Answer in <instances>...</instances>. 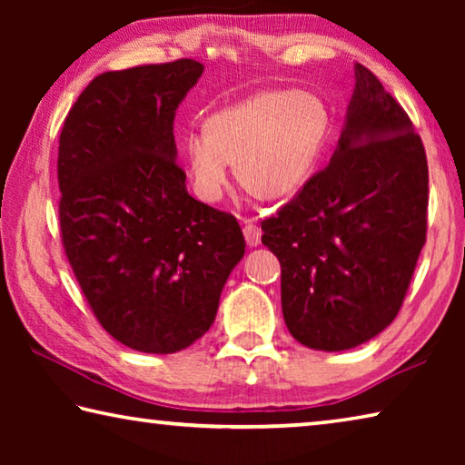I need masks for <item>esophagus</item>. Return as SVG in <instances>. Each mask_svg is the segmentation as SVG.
<instances>
[{
	"label": "esophagus",
	"mask_w": 465,
	"mask_h": 465,
	"mask_svg": "<svg viewBox=\"0 0 465 465\" xmlns=\"http://www.w3.org/2000/svg\"><path fill=\"white\" fill-rule=\"evenodd\" d=\"M243 238H246L248 246H258V243H261V238H262V230L256 223L248 222L246 225H243Z\"/></svg>",
	"instance_id": "34e87169"
}]
</instances>
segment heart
<instances>
[{
    "instance_id": "obj_1",
    "label": "heart",
    "mask_w": 465,
    "mask_h": 465,
    "mask_svg": "<svg viewBox=\"0 0 465 465\" xmlns=\"http://www.w3.org/2000/svg\"><path fill=\"white\" fill-rule=\"evenodd\" d=\"M326 129V108L316 96L261 92L209 116L204 131L188 133L180 155L194 194L204 203L222 199L230 163L252 194L282 199L308 183Z\"/></svg>"
}]
</instances>
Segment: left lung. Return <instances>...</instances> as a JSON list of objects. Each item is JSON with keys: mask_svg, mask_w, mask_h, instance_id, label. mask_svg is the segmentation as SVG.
I'll use <instances>...</instances> for the list:
<instances>
[{"mask_svg": "<svg viewBox=\"0 0 465 465\" xmlns=\"http://www.w3.org/2000/svg\"><path fill=\"white\" fill-rule=\"evenodd\" d=\"M429 166L412 121L367 67L328 166L262 222L281 262V305L308 349L371 341L402 308L427 240Z\"/></svg>", "mask_w": 465, "mask_h": 465, "instance_id": "obj_1", "label": "left lung"}]
</instances>
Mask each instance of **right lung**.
Instances as JSON below:
<instances>
[{
	"instance_id": "add662e5",
	"label": "right lung",
	"mask_w": 465,
	"mask_h": 465,
	"mask_svg": "<svg viewBox=\"0 0 465 465\" xmlns=\"http://www.w3.org/2000/svg\"><path fill=\"white\" fill-rule=\"evenodd\" d=\"M203 69L178 59L94 77L59 137L67 261L102 328L139 352L199 341L246 252L235 217L193 199L176 163V108Z\"/></svg>"
}]
</instances>
